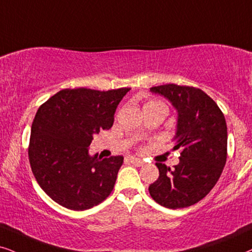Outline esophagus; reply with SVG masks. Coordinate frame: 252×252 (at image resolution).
Listing matches in <instances>:
<instances>
[{
    "label": "esophagus",
    "mask_w": 252,
    "mask_h": 252,
    "mask_svg": "<svg viewBox=\"0 0 252 252\" xmlns=\"http://www.w3.org/2000/svg\"><path fill=\"white\" fill-rule=\"evenodd\" d=\"M128 159H129V162H132L133 164H135V165L142 166L143 164H145V162H143L142 159L139 158H133V156H130V158H128Z\"/></svg>",
    "instance_id": "1"
}]
</instances>
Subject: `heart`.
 Returning a JSON list of instances; mask_svg holds the SVG:
<instances>
[{
  "label": "heart",
  "mask_w": 252,
  "mask_h": 252,
  "mask_svg": "<svg viewBox=\"0 0 252 252\" xmlns=\"http://www.w3.org/2000/svg\"><path fill=\"white\" fill-rule=\"evenodd\" d=\"M150 104H159V103H155V102H152V103H148L147 105H150Z\"/></svg>",
  "instance_id": "heart-1"
}]
</instances>
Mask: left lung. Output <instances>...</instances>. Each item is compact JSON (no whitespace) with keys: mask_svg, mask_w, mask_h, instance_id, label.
Wrapping results in <instances>:
<instances>
[{"mask_svg":"<svg viewBox=\"0 0 252 252\" xmlns=\"http://www.w3.org/2000/svg\"><path fill=\"white\" fill-rule=\"evenodd\" d=\"M177 111L174 150L181 149L179 163L170 169L156 163L159 176L149 185L152 198L166 208H184L210 193L227 159V125L217 103L193 87L164 84L150 88Z\"/></svg>","mask_w":252,"mask_h":252,"instance_id":"obj_1","label":"left lung"}]
</instances>
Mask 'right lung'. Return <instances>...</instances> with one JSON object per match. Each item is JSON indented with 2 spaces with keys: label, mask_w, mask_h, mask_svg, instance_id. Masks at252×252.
I'll list each match as a JSON object with an SVG mask.
<instances>
[{
  "label": "right lung",
  "mask_w": 252,
  "mask_h": 252,
  "mask_svg": "<svg viewBox=\"0 0 252 252\" xmlns=\"http://www.w3.org/2000/svg\"><path fill=\"white\" fill-rule=\"evenodd\" d=\"M129 90L64 89L38 109L29 159L38 184L57 204L89 210L112 192L124 158L100 159L89 154V146L94 134L112 127L117 106Z\"/></svg>",
  "instance_id": "obj_1"
}]
</instances>
